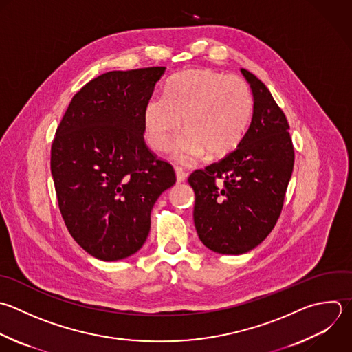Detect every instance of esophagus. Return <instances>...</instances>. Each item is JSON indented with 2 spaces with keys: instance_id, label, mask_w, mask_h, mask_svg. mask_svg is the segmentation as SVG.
Instances as JSON below:
<instances>
[{
  "instance_id": "34e87169",
  "label": "esophagus",
  "mask_w": 352,
  "mask_h": 352,
  "mask_svg": "<svg viewBox=\"0 0 352 352\" xmlns=\"http://www.w3.org/2000/svg\"><path fill=\"white\" fill-rule=\"evenodd\" d=\"M175 172H176L177 183H183L186 180V172L182 168H175Z\"/></svg>"
}]
</instances>
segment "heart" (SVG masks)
Segmentation results:
<instances>
[{
	"label": "heart",
	"instance_id": "obj_1",
	"mask_svg": "<svg viewBox=\"0 0 352 352\" xmlns=\"http://www.w3.org/2000/svg\"><path fill=\"white\" fill-rule=\"evenodd\" d=\"M253 109L246 81L210 69H192L173 76L164 96H151L143 120L150 146L166 151L180 128L186 133L173 146V157L184 164L204 153L221 157L243 138Z\"/></svg>",
	"mask_w": 352,
	"mask_h": 352
}]
</instances>
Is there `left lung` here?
I'll list each match as a JSON object with an SVG mask.
<instances>
[{
    "mask_svg": "<svg viewBox=\"0 0 352 352\" xmlns=\"http://www.w3.org/2000/svg\"><path fill=\"white\" fill-rule=\"evenodd\" d=\"M241 73L253 95L250 125L235 150L188 177L197 234L221 254L246 253L267 238L280 214L294 164L283 111L254 74Z\"/></svg>",
    "mask_w": 352,
    "mask_h": 352,
    "instance_id": "1",
    "label": "left lung"
}]
</instances>
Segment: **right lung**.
Instances as JSON below:
<instances>
[{
	"label": "right lung",
	"instance_id": "right-lung-1",
	"mask_svg": "<svg viewBox=\"0 0 352 352\" xmlns=\"http://www.w3.org/2000/svg\"><path fill=\"white\" fill-rule=\"evenodd\" d=\"M165 67L104 73L72 99L51 148L59 209L74 241L116 261L150 232L158 197L176 183L170 164L146 146L143 110Z\"/></svg>",
	"mask_w": 352,
	"mask_h": 352
}]
</instances>
